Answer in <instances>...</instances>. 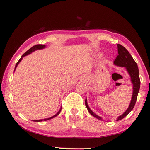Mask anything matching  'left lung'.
Returning a JSON list of instances; mask_svg holds the SVG:
<instances>
[{
    "label": "left lung",
    "mask_w": 150,
    "mask_h": 150,
    "mask_svg": "<svg viewBox=\"0 0 150 150\" xmlns=\"http://www.w3.org/2000/svg\"><path fill=\"white\" fill-rule=\"evenodd\" d=\"M117 47L118 54H119V55L116 57L115 60H114V64L118 66L125 67L127 71L129 73L130 77H131V81L133 84V95L131 103H130L128 108L126 110L125 112L117 118V120H120L121 119H122L123 118H124L126 116L128 115V113L133 109V108H134L139 91L141 81H140L139 78V71L138 66L137 64V63L134 60V59H133L132 55H130V53L128 52V51L124 46L119 44H117ZM85 105L87 108L89 113H90L91 115L96 117L98 119L103 120L100 117L97 115L96 114H95L93 111L90 110V108H89L88 105L87 99L85 100Z\"/></svg>",
    "instance_id": "obj_1"
}]
</instances>
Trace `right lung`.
Here are the masks:
<instances>
[{"label": "right lung", "instance_id": "add662e5", "mask_svg": "<svg viewBox=\"0 0 150 150\" xmlns=\"http://www.w3.org/2000/svg\"><path fill=\"white\" fill-rule=\"evenodd\" d=\"M46 47V46L45 45H42V44H37V45H35V46H33L32 47H31L30 49H29L28 50L27 52L25 53H24L23 55H22V57H21V58L19 59V60L17 62V64H16V65H15V69H16V68H17V66H18V64H19V62H20L21 61V60L22 59V57H24V56H26V55H29V54H30L31 53H32V52H33L34 51H35V50H40V49H43V48H44V47ZM61 109H62V107L60 108V110L58 111V112H57L55 115H53V117H50V118H47V119H40V120H33V121H35V122H40V121H42V120H50V119H53V118H54V117H57V115H58L60 113V111H61Z\"/></svg>", "mask_w": 150, "mask_h": 150}]
</instances>
